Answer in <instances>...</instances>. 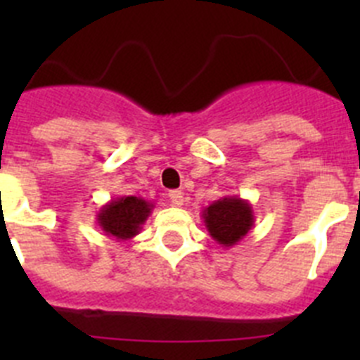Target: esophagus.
<instances>
[{"label":"esophagus","instance_id":"obj_1","mask_svg":"<svg viewBox=\"0 0 360 360\" xmlns=\"http://www.w3.org/2000/svg\"><path fill=\"white\" fill-rule=\"evenodd\" d=\"M167 198H169L171 205H174V207H180V205H184V202H186L182 191H169Z\"/></svg>","mask_w":360,"mask_h":360}]
</instances>
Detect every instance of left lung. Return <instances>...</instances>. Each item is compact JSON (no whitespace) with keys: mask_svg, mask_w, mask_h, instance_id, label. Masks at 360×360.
<instances>
[{"mask_svg":"<svg viewBox=\"0 0 360 360\" xmlns=\"http://www.w3.org/2000/svg\"><path fill=\"white\" fill-rule=\"evenodd\" d=\"M203 224L212 240L229 249L243 240L254 225V211L249 200L225 196L202 211Z\"/></svg>","mask_w":360,"mask_h":360,"instance_id":"8db88e82","label":"left lung"}]
</instances>
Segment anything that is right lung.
<instances>
[{"mask_svg":"<svg viewBox=\"0 0 360 360\" xmlns=\"http://www.w3.org/2000/svg\"><path fill=\"white\" fill-rule=\"evenodd\" d=\"M155 203L139 196H120L98 209L97 224L106 236L128 241L142 231Z\"/></svg>","mask_w":360,"mask_h":360,"instance_id":"obj_1","label":"right lung"}]
</instances>
